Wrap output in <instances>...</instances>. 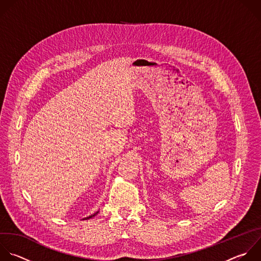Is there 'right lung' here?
I'll return each instance as SVG.
<instances>
[{"label":"right lung","instance_id":"add662e5","mask_svg":"<svg viewBox=\"0 0 261 261\" xmlns=\"http://www.w3.org/2000/svg\"><path fill=\"white\" fill-rule=\"evenodd\" d=\"M97 213H98V212H96V213H94V214H92V215H90V216H89V217H87V218H85V219H89V218H91V217H93V216H95V215H96V214H97Z\"/></svg>","mask_w":261,"mask_h":261}]
</instances>
